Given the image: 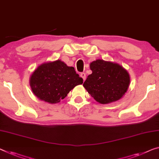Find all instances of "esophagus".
Returning <instances> with one entry per match:
<instances>
[{
  "mask_svg": "<svg viewBox=\"0 0 159 159\" xmlns=\"http://www.w3.org/2000/svg\"><path fill=\"white\" fill-rule=\"evenodd\" d=\"M80 77H81L82 79H83V80H86V73H81L80 74Z\"/></svg>",
  "mask_w": 159,
  "mask_h": 159,
  "instance_id": "34e87169",
  "label": "esophagus"
}]
</instances>
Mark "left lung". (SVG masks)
Here are the masks:
<instances>
[{"instance_id": "left-lung-1", "label": "left lung", "mask_w": 159, "mask_h": 159, "mask_svg": "<svg viewBox=\"0 0 159 159\" xmlns=\"http://www.w3.org/2000/svg\"><path fill=\"white\" fill-rule=\"evenodd\" d=\"M92 73L84 87L97 102L108 104L123 98L130 85L129 73L117 63L97 59L90 63Z\"/></svg>"}]
</instances>
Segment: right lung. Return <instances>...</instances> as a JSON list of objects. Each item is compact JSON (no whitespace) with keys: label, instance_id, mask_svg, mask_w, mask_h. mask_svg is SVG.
Listing matches in <instances>:
<instances>
[{"label":"right lung","instance_id":"right-lung-1","mask_svg":"<svg viewBox=\"0 0 159 159\" xmlns=\"http://www.w3.org/2000/svg\"><path fill=\"white\" fill-rule=\"evenodd\" d=\"M82 84L83 79L74 68L61 60L42 63L30 77V86L34 94L51 104L59 103L75 86Z\"/></svg>","mask_w":159,"mask_h":159}]
</instances>
